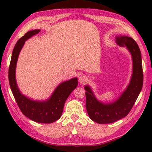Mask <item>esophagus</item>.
<instances>
[{
  "label": "esophagus",
  "mask_w": 152,
  "mask_h": 152,
  "mask_svg": "<svg viewBox=\"0 0 152 152\" xmlns=\"http://www.w3.org/2000/svg\"><path fill=\"white\" fill-rule=\"evenodd\" d=\"M88 77L84 75H81L79 77V82H80V84H84V83H86L88 81Z\"/></svg>",
  "instance_id": "1"
}]
</instances>
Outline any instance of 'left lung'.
Segmentation results:
<instances>
[{
	"label": "left lung",
	"mask_w": 152,
	"mask_h": 152,
	"mask_svg": "<svg viewBox=\"0 0 152 152\" xmlns=\"http://www.w3.org/2000/svg\"><path fill=\"white\" fill-rule=\"evenodd\" d=\"M116 43L126 47L130 52L133 61V74L130 83L120 97L111 103L97 100L91 87L86 86V107L90 118L99 124L113 123L126 116L134 105L143 84V72L141 53L138 44L126 36L116 37Z\"/></svg>",
	"instance_id": "left-lung-1"
}]
</instances>
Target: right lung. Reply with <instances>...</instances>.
Here are the masks:
<instances>
[{"mask_svg":"<svg viewBox=\"0 0 152 152\" xmlns=\"http://www.w3.org/2000/svg\"><path fill=\"white\" fill-rule=\"evenodd\" d=\"M40 30L29 31L16 43L12 52L9 67V82L12 92L19 109L23 115L33 121L39 123H52L59 120L63 112L65 102L70 93L77 86V78L62 82L54 91L48 100L39 102L29 99L21 94L16 81V66L19 53L25 41L34 35L38 34Z\"/></svg>","mask_w":152,"mask_h":152,"instance_id":"1","label":"right lung"}]
</instances>
